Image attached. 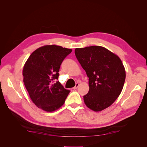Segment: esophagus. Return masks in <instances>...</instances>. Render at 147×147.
Here are the masks:
<instances>
[{
	"instance_id": "34e87169",
	"label": "esophagus",
	"mask_w": 147,
	"mask_h": 147,
	"mask_svg": "<svg viewBox=\"0 0 147 147\" xmlns=\"http://www.w3.org/2000/svg\"><path fill=\"white\" fill-rule=\"evenodd\" d=\"M78 85H79V83H77L76 84H75V86L73 88L74 90H76V89L78 88Z\"/></svg>"
}]
</instances>
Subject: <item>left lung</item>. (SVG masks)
<instances>
[{
  "instance_id": "obj_1",
  "label": "left lung",
  "mask_w": 147,
  "mask_h": 147,
  "mask_svg": "<svg viewBox=\"0 0 147 147\" xmlns=\"http://www.w3.org/2000/svg\"><path fill=\"white\" fill-rule=\"evenodd\" d=\"M75 54L89 78L84 104L95 112L109 107L121 92L126 72L119 57L100 46L76 48Z\"/></svg>"
}]
</instances>
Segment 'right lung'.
<instances>
[{
    "label": "right lung",
    "mask_w": 147,
    "mask_h": 147,
    "mask_svg": "<svg viewBox=\"0 0 147 147\" xmlns=\"http://www.w3.org/2000/svg\"><path fill=\"white\" fill-rule=\"evenodd\" d=\"M72 50L46 45L35 50L24 64L23 75L31 100L38 108L53 112L64 104L70 91L57 80L61 63Z\"/></svg>",
    "instance_id": "add662e5"
}]
</instances>
